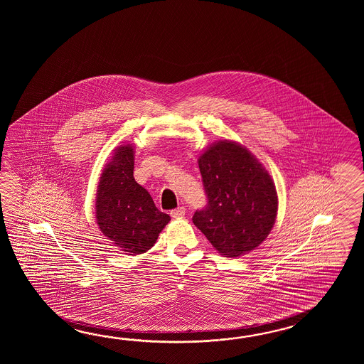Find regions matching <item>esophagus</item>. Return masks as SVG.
Listing matches in <instances>:
<instances>
[{
	"label": "esophagus",
	"mask_w": 364,
	"mask_h": 364,
	"mask_svg": "<svg viewBox=\"0 0 364 364\" xmlns=\"http://www.w3.org/2000/svg\"><path fill=\"white\" fill-rule=\"evenodd\" d=\"M186 215V209L183 207H178V208L173 209L171 210V216L173 218H182Z\"/></svg>",
	"instance_id": "esophagus-1"
}]
</instances>
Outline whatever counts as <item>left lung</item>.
<instances>
[{"label":"left lung","mask_w":364,"mask_h":364,"mask_svg":"<svg viewBox=\"0 0 364 364\" xmlns=\"http://www.w3.org/2000/svg\"><path fill=\"white\" fill-rule=\"evenodd\" d=\"M198 163L208 203L195 212L193 225L226 257L255 250L271 232L279 209L269 173L232 140L216 141Z\"/></svg>","instance_id":"1"}]
</instances>
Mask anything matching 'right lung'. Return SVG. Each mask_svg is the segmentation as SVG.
I'll list each match as a JSON object with an SVG mask.
<instances>
[{"label":"right lung","mask_w":364,"mask_h":364,"mask_svg":"<svg viewBox=\"0 0 364 364\" xmlns=\"http://www.w3.org/2000/svg\"><path fill=\"white\" fill-rule=\"evenodd\" d=\"M171 216L156 208L144 187L134 179V147L114 149L101 171L96 193V223L101 232L126 255L147 252Z\"/></svg>","instance_id":"right-lung-1"}]
</instances>
